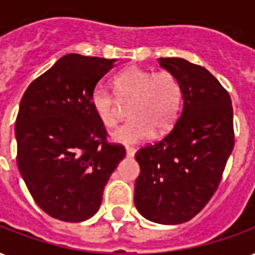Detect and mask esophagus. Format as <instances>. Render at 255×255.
Instances as JSON below:
<instances>
[{"label":"esophagus","mask_w":255,"mask_h":255,"mask_svg":"<svg viewBox=\"0 0 255 255\" xmlns=\"http://www.w3.org/2000/svg\"><path fill=\"white\" fill-rule=\"evenodd\" d=\"M126 152H127V156H133L135 155V152H136V150H135L133 147H127V148H126Z\"/></svg>","instance_id":"obj_1"}]
</instances>
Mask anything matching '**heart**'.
Instances as JSON below:
<instances>
[{
	"instance_id": "heart-1",
	"label": "heart",
	"mask_w": 255,
	"mask_h": 255,
	"mask_svg": "<svg viewBox=\"0 0 255 255\" xmlns=\"http://www.w3.org/2000/svg\"><path fill=\"white\" fill-rule=\"evenodd\" d=\"M113 89L120 103H131L128 108L131 119L113 131L115 142L137 144L150 139L154 132L155 136H163L178 119L182 92L177 78L167 71L154 73L131 66L113 78ZM117 100L100 86L90 94V105L105 127H113L118 123L120 104Z\"/></svg>"
}]
</instances>
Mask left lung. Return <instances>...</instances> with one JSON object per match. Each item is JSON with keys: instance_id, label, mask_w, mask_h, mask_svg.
I'll return each mask as SVG.
<instances>
[{"instance_id": "8db88e82", "label": "left lung", "mask_w": 255, "mask_h": 255, "mask_svg": "<svg viewBox=\"0 0 255 255\" xmlns=\"http://www.w3.org/2000/svg\"><path fill=\"white\" fill-rule=\"evenodd\" d=\"M178 81L182 109L170 132L139 148L133 203L143 218L180 224L195 218L218 189L234 148L230 94L208 70L182 58H159Z\"/></svg>"}]
</instances>
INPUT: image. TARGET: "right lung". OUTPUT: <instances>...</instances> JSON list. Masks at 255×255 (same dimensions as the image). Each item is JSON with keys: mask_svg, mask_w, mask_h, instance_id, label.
<instances>
[{"mask_svg": "<svg viewBox=\"0 0 255 255\" xmlns=\"http://www.w3.org/2000/svg\"><path fill=\"white\" fill-rule=\"evenodd\" d=\"M116 59L69 54L37 77L22 96L16 119L17 166L47 215L78 223L92 218L104 188L126 156L107 142L90 94Z\"/></svg>", "mask_w": 255, "mask_h": 255, "instance_id": "add662e5", "label": "right lung"}]
</instances>
